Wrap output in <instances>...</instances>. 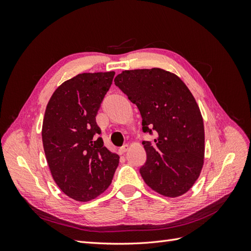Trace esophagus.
I'll list each match as a JSON object with an SVG mask.
<instances>
[{"instance_id":"obj_1","label":"esophagus","mask_w":251,"mask_h":251,"mask_svg":"<svg viewBox=\"0 0 251 251\" xmlns=\"http://www.w3.org/2000/svg\"><path fill=\"white\" fill-rule=\"evenodd\" d=\"M127 150H128V146H127V144H125L124 147H121V148L119 149L118 151H119V154H125Z\"/></svg>"}]
</instances>
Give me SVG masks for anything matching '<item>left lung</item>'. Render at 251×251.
Wrapping results in <instances>:
<instances>
[{"instance_id":"obj_1","label":"left lung","mask_w":251,"mask_h":251,"mask_svg":"<svg viewBox=\"0 0 251 251\" xmlns=\"http://www.w3.org/2000/svg\"><path fill=\"white\" fill-rule=\"evenodd\" d=\"M142 117L144 182L165 197H179L199 178L204 163V125L200 109L185 83L160 68L126 70L114 79Z\"/></svg>"}]
</instances>
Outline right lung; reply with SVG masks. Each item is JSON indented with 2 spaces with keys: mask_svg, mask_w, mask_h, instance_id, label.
<instances>
[{
  "mask_svg": "<svg viewBox=\"0 0 251 251\" xmlns=\"http://www.w3.org/2000/svg\"><path fill=\"white\" fill-rule=\"evenodd\" d=\"M115 72L81 73L52 94L43 121L45 155L53 179L70 198L87 202L107 189L119 156L103 146L96 115Z\"/></svg>",
  "mask_w": 251,
  "mask_h": 251,
  "instance_id": "add662e5",
  "label": "right lung"
}]
</instances>
